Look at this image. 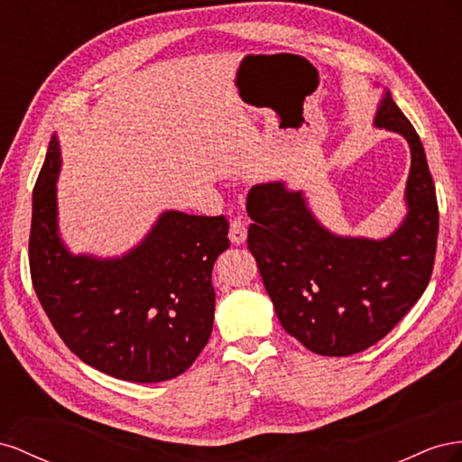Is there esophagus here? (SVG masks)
<instances>
[{"label": "esophagus", "mask_w": 462, "mask_h": 462, "mask_svg": "<svg viewBox=\"0 0 462 462\" xmlns=\"http://www.w3.org/2000/svg\"><path fill=\"white\" fill-rule=\"evenodd\" d=\"M228 236H230V242L232 244H236V245L244 244L245 242V236H247V224L244 220H240V218H234L230 222V234Z\"/></svg>", "instance_id": "esophagus-1"}]
</instances>
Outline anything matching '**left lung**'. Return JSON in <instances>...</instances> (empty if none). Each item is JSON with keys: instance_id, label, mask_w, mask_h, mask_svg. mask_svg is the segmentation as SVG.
Segmentation results:
<instances>
[{"instance_id": "obj_1", "label": "left lung", "mask_w": 462, "mask_h": 462, "mask_svg": "<svg viewBox=\"0 0 462 462\" xmlns=\"http://www.w3.org/2000/svg\"><path fill=\"white\" fill-rule=\"evenodd\" d=\"M375 125L411 144L408 215L385 240L342 238L323 228L301 191L282 181L247 193V247L281 325L308 350L350 356L383 338L424 294L436 261L439 210L426 152L412 124L381 98Z\"/></svg>"}]
</instances>
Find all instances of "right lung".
Returning a JSON list of instances; mask_svg holds the SVG:
<instances>
[{"mask_svg":"<svg viewBox=\"0 0 462 462\" xmlns=\"http://www.w3.org/2000/svg\"><path fill=\"white\" fill-rule=\"evenodd\" d=\"M56 135L32 193L29 238L34 292L77 358L135 383L178 377L208 342L210 273L230 247L228 220L168 210L124 257L71 255L58 236Z\"/></svg>","mask_w":462,"mask_h":462,"instance_id":"obj_1","label":"right lung"}]
</instances>
